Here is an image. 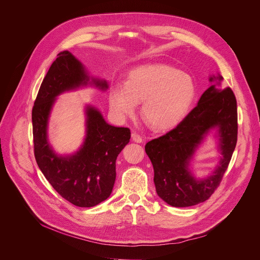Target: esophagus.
Returning a JSON list of instances; mask_svg holds the SVG:
<instances>
[{
    "label": "esophagus",
    "instance_id": "esophagus-1",
    "mask_svg": "<svg viewBox=\"0 0 260 260\" xmlns=\"http://www.w3.org/2000/svg\"><path fill=\"white\" fill-rule=\"evenodd\" d=\"M132 139L134 142H137V143H141L142 142V137L140 135H138L137 133H133L132 134Z\"/></svg>",
    "mask_w": 260,
    "mask_h": 260
}]
</instances>
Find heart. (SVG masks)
I'll use <instances>...</instances> for the list:
<instances>
[{
    "label": "heart",
    "mask_w": 260,
    "mask_h": 260,
    "mask_svg": "<svg viewBox=\"0 0 260 260\" xmlns=\"http://www.w3.org/2000/svg\"><path fill=\"white\" fill-rule=\"evenodd\" d=\"M197 96L192 77L167 64H144L127 74L124 84L109 91L112 112L120 119L132 115L138 102L145 123L154 131L178 125L191 109Z\"/></svg>",
    "instance_id": "obj_1"
}]
</instances>
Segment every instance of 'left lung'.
<instances>
[{
    "label": "left lung",
    "mask_w": 260,
    "mask_h": 260,
    "mask_svg": "<svg viewBox=\"0 0 260 260\" xmlns=\"http://www.w3.org/2000/svg\"><path fill=\"white\" fill-rule=\"evenodd\" d=\"M212 83L201 96L198 106L167 134L146 143L145 151L153 166L158 196L174 207H189L208 200L219 186L237 142V105L230 88L222 89V77L212 76ZM218 131L220 164L208 178L197 180L187 166L204 137Z\"/></svg>",
    "instance_id": "8db88e82"
}]
</instances>
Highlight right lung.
Listing matches in <instances>:
<instances>
[{
	"mask_svg": "<svg viewBox=\"0 0 260 260\" xmlns=\"http://www.w3.org/2000/svg\"><path fill=\"white\" fill-rule=\"evenodd\" d=\"M82 63L69 51H62L47 72L32 109L34 157L45 178L68 202L78 207H93L107 200L116 180L118 154L129 142L127 127L110 125L101 113L88 106L86 135L81 147L71 155L57 154L48 141V121L56 97L89 83ZM100 90L106 80L92 78Z\"/></svg>",
	"mask_w": 260,
	"mask_h": 260,
	"instance_id": "add662e5",
	"label": "right lung"
}]
</instances>
